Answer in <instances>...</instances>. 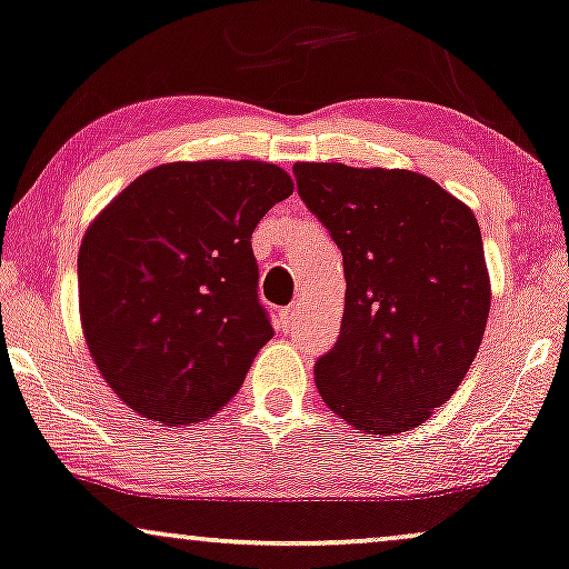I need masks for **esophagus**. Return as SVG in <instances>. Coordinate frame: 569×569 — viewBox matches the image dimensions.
I'll return each instance as SVG.
<instances>
[{
	"instance_id": "1",
	"label": "esophagus",
	"mask_w": 569,
	"mask_h": 569,
	"mask_svg": "<svg viewBox=\"0 0 569 569\" xmlns=\"http://www.w3.org/2000/svg\"><path fill=\"white\" fill-rule=\"evenodd\" d=\"M299 318H301V307L299 305H289V307L283 309V312L278 315V322H280V328H283L286 333H289V330L297 328Z\"/></svg>"
}]
</instances>
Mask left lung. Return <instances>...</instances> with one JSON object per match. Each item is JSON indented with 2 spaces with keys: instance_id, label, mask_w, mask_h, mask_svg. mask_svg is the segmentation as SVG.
Wrapping results in <instances>:
<instances>
[{
  "instance_id": "8db88e82",
  "label": "left lung",
  "mask_w": 569,
  "mask_h": 569,
  "mask_svg": "<svg viewBox=\"0 0 569 569\" xmlns=\"http://www.w3.org/2000/svg\"><path fill=\"white\" fill-rule=\"evenodd\" d=\"M293 178L347 278L341 333L315 362L320 397L351 428L405 433L451 399L483 341L476 214L412 170L297 162Z\"/></svg>"
}]
</instances>
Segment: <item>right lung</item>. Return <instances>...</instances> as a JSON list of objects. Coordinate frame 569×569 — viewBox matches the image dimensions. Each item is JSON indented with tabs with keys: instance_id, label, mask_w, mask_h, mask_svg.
<instances>
[{
	"instance_id": "add662e5",
	"label": "right lung",
	"mask_w": 569,
	"mask_h": 569,
	"mask_svg": "<svg viewBox=\"0 0 569 569\" xmlns=\"http://www.w3.org/2000/svg\"><path fill=\"white\" fill-rule=\"evenodd\" d=\"M291 191L278 164L170 162L91 222L78 251L81 322L128 407L186 426L236 397L272 338L251 233Z\"/></svg>"
}]
</instances>
